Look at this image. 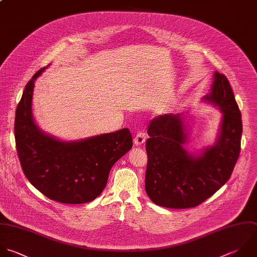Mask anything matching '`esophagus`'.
Masks as SVG:
<instances>
[{"instance_id": "esophagus-1", "label": "esophagus", "mask_w": 257, "mask_h": 257, "mask_svg": "<svg viewBox=\"0 0 257 257\" xmlns=\"http://www.w3.org/2000/svg\"><path fill=\"white\" fill-rule=\"evenodd\" d=\"M146 140V134L144 132H138L134 138V144L136 146L142 145Z\"/></svg>"}]
</instances>
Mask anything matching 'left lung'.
I'll use <instances>...</instances> for the list:
<instances>
[{"label":"left lung","instance_id":"left-lung-1","mask_svg":"<svg viewBox=\"0 0 257 257\" xmlns=\"http://www.w3.org/2000/svg\"><path fill=\"white\" fill-rule=\"evenodd\" d=\"M202 100L217 107L222 117L214 144L198 154L185 148L190 129L184 113L160 115L149 124L145 189L157 205L176 209L195 207L231 176L240 153L242 121L223 74L214 72L210 92Z\"/></svg>","mask_w":257,"mask_h":257}]
</instances>
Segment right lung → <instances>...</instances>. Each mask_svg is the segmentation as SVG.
Instances as JSON below:
<instances>
[{"label":"right lung","instance_id":"right-lung-1","mask_svg":"<svg viewBox=\"0 0 257 257\" xmlns=\"http://www.w3.org/2000/svg\"><path fill=\"white\" fill-rule=\"evenodd\" d=\"M49 67V65L47 66ZM28 82L17 106L15 140L22 169L48 198L66 204L87 203L104 190L112 166L132 148L128 128L75 141H63L42 131L32 113L35 81Z\"/></svg>","mask_w":257,"mask_h":257}]
</instances>
